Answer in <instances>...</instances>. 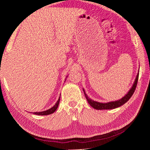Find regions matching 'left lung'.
I'll return each instance as SVG.
<instances>
[{
    "label": "left lung",
    "mask_w": 150,
    "mask_h": 150,
    "mask_svg": "<svg viewBox=\"0 0 150 150\" xmlns=\"http://www.w3.org/2000/svg\"><path fill=\"white\" fill-rule=\"evenodd\" d=\"M138 76H139V74H137V78H136V79L134 81V83L132 87H131V88L128 91V93H127L123 98L119 99L118 101H111V102H109L107 103H99V102H97V101H94L92 100V99H91L87 96V94H86L85 93V91L83 89L85 97H86V99H87L88 103L91 105V106L93 107L94 109H96V110H112V109H115L116 108H118V107L122 106V104L126 103L131 98V97L133 96V94L134 91L136 89V88H137V86Z\"/></svg>",
    "instance_id": "1"
}]
</instances>
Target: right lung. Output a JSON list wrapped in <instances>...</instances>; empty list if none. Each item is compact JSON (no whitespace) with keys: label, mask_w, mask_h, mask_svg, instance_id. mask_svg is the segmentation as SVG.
I'll return each instance as SVG.
<instances>
[{"label":"right lung","mask_w":150,"mask_h":150,"mask_svg":"<svg viewBox=\"0 0 150 150\" xmlns=\"http://www.w3.org/2000/svg\"><path fill=\"white\" fill-rule=\"evenodd\" d=\"M61 96V95H60ZM60 96H59V98L58 99L57 101L56 102V103L54 104V106L53 107H52L51 108L49 109V110H46V111H41V112H33L34 115H50V114H52V113L56 111V110H57V108L59 106V101H60Z\"/></svg>","instance_id":"add662e5"}]
</instances>
